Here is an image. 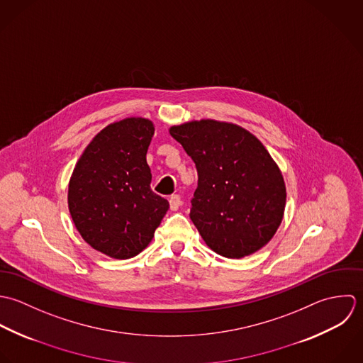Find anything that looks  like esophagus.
Segmentation results:
<instances>
[{
    "mask_svg": "<svg viewBox=\"0 0 363 363\" xmlns=\"http://www.w3.org/2000/svg\"><path fill=\"white\" fill-rule=\"evenodd\" d=\"M182 205V201H181V196L179 195H172L169 198V208L171 211H178Z\"/></svg>",
    "mask_w": 363,
    "mask_h": 363,
    "instance_id": "esophagus-1",
    "label": "esophagus"
}]
</instances>
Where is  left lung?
Masks as SVG:
<instances>
[{"mask_svg":"<svg viewBox=\"0 0 363 363\" xmlns=\"http://www.w3.org/2000/svg\"><path fill=\"white\" fill-rule=\"evenodd\" d=\"M169 135L196 165L189 216L208 247L233 259L265 247L286 205L285 181L268 150L244 128L215 119L171 126Z\"/></svg>","mask_w":363,"mask_h":363,"instance_id":"8db88e82","label":"left lung"}]
</instances>
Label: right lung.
Masks as SVG:
<instances>
[{
	"label": "right lung",
	"mask_w": 363,
	"mask_h": 363,
	"mask_svg": "<svg viewBox=\"0 0 363 363\" xmlns=\"http://www.w3.org/2000/svg\"><path fill=\"white\" fill-rule=\"evenodd\" d=\"M154 123L126 118L104 128L85 147L69 182L74 225L94 250L129 259L151 242L169 203L150 188L145 154Z\"/></svg>",
	"instance_id": "add662e5"
}]
</instances>
